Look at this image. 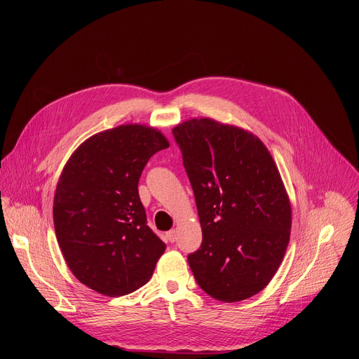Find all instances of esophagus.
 Returning a JSON list of instances; mask_svg holds the SVG:
<instances>
[{"instance_id": "1", "label": "esophagus", "mask_w": 359, "mask_h": 359, "mask_svg": "<svg viewBox=\"0 0 359 359\" xmlns=\"http://www.w3.org/2000/svg\"><path fill=\"white\" fill-rule=\"evenodd\" d=\"M166 237H168V240H169L170 243H175V241L177 240V233H176V230L168 231V233H166Z\"/></svg>"}]
</instances>
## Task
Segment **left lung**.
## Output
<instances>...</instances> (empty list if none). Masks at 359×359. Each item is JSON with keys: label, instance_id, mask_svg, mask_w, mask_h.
Instances as JSON below:
<instances>
[{"label": "left lung", "instance_id": "8db88e82", "mask_svg": "<svg viewBox=\"0 0 359 359\" xmlns=\"http://www.w3.org/2000/svg\"><path fill=\"white\" fill-rule=\"evenodd\" d=\"M189 176L203 241L189 254L200 288L236 302L260 292L278 270L290 241L291 204L264 143L215 119L173 128Z\"/></svg>", "mask_w": 359, "mask_h": 359}]
</instances>
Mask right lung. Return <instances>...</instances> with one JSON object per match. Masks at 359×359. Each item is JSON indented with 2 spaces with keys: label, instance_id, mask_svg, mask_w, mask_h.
<instances>
[{
  "label": "right lung",
  "instance_id": "1",
  "mask_svg": "<svg viewBox=\"0 0 359 359\" xmlns=\"http://www.w3.org/2000/svg\"><path fill=\"white\" fill-rule=\"evenodd\" d=\"M169 147L155 128L121 125L86 139L67 162L54 197V226L72 274L108 297L144 285L166 244L149 229L137 183Z\"/></svg>",
  "mask_w": 359,
  "mask_h": 359
}]
</instances>
